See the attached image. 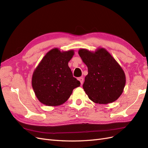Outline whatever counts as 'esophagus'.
<instances>
[{
  "instance_id": "esophagus-1",
  "label": "esophagus",
  "mask_w": 148,
  "mask_h": 148,
  "mask_svg": "<svg viewBox=\"0 0 148 148\" xmlns=\"http://www.w3.org/2000/svg\"><path fill=\"white\" fill-rule=\"evenodd\" d=\"M78 79L79 80V81L80 82V83H81V84H82L83 83V81H84V78L83 77H79V78H78Z\"/></svg>"
}]
</instances>
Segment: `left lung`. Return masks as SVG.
<instances>
[{"label": "left lung", "mask_w": 148, "mask_h": 148, "mask_svg": "<svg viewBox=\"0 0 148 148\" xmlns=\"http://www.w3.org/2000/svg\"><path fill=\"white\" fill-rule=\"evenodd\" d=\"M78 53L88 67L83 88L89 99L104 104L117 100L126 83L124 71L117 62L104 48L95 52L80 49Z\"/></svg>", "instance_id": "left-lung-1"}]
</instances>
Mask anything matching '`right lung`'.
Returning a JSON list of instances; mask_svg holds the SVG:
<instances>
[{
    "instance_id": "right-lung-1",
    "label": "right lung",
    "mask_w": 148,
    "mask_h": 148,
    "mask_svg": "<svg viewBox=\"0 0 148 148\" xmlns=\"http://www.w3.org/2000/svg\"><path fill=\"white\" fill-rule=\"evenodd\" d=\"M73 55V50L60 52L59 49H53L34 70L32 86L36 96L42 104L48 106L64 104L73 89L80 86L68 65Z\"/></svg>"
}]
</instances>
